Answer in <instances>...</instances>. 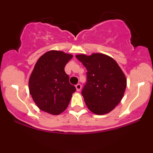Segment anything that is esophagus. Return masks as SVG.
Segmentation results:
<instances>
[{"instance_id": "esophagus-1", "label": "esophagus", "mask_w": 153, "mask_h": 153, "mask_svg": "<svg viewBox=\"0 0 153 153\" xmlns=\"http://www.w3.org/2000/svg\"><path fill=\"white\" fill-rule=\"evenodd\" d=\"M75 88H76V90L77 91H80L81 90V88H82V85H80V84H77L76 85H75Z\"/></svg>"}]
</instances>
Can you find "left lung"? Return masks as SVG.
Listing matches in <instances>:
<instances>
[{"label": "left lung", "instance_id": "8db88e82", "mask_svg": "<svg viewBox=\"0 0 153 153\" xmlns=\"http://www.w3.org/2000/svg\"><path fill=\"white\" fill-rule=\"evenodd\" d=\"M87 70V82L82 96L95 114L111 111L120 103L127 87L125 75L112 57L101 53L75 55Z\"/></svg>", "mask_w": 153, "mask_h": 153}]
</instances>
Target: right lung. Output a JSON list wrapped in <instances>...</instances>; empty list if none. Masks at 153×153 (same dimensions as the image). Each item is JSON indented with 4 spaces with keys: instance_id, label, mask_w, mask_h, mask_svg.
Here are the masks:
<instances>
[{
    "instance_id": "right-lung-1",
    "label": "right lung",
    "mask_w": 153,
    "mask_h": 153,
    "mask_svg": "<svg viewBox=\"0 0 153 153\" xmlns=\"http://www.w3.org/2000/svg\"><path fill=\"white\" fill-rule=\"evenodd\" d=\"M73 57L62 51L50 50L36 62L29 80V89L39 109L58 115L67 108L76 90L65 72V67Z\"/></svg>"
}]
</instances>
